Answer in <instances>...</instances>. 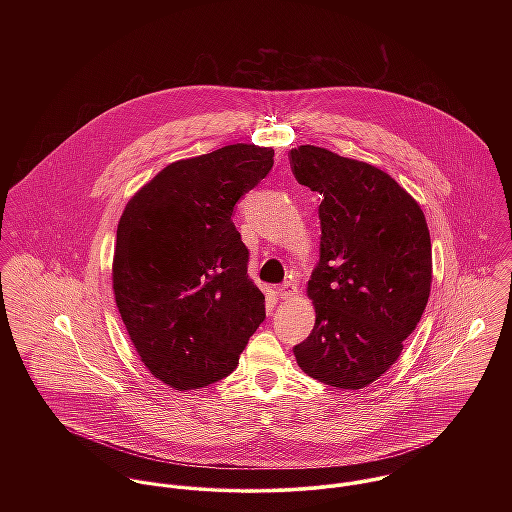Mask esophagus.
Returning <instances> with one entry per match:
<instances>
[{
	"instance_id": "34e87169",
	"label": "esophagus",
	"mask_w": 512,
	"mask_h": 512,
	"mask_svg": "<svg viewBox=\"0 0 512 512\" xmlns=\"http://www.w3.org/2000/svg\"><path fill=\"white\" fill-rule=\"evenodd\" d=\"M278 293L282 295V299H290V297H293V295L297 293V286H295L293 282H286V284H282V286H280Z\"/></svg>"
}]
</instances>
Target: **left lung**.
<instances>
[{"label":"left lung","instance_id":"8db88e82","mask_svg":"<svg viewBox=\"0 0 512 512\" xmlns=\"http://www.w3.org/2000/svg\"><path fill=\"white\" fill-rule=\"evenodd\" d=\"M297 183L317 191L321 244L307 282L309 337L299 368L329 386L359 390L402 353L426 309L432 242L420 205L382 169L325 147L290 151Z\"/></svg>","mask_w":512,"mask_h":512}]
</instances>
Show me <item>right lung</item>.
I'll list each match as a JSON object with an SVG mask.
<instances>
[{
	"label": "right lung",
	"mask_w": 512,
	"mask_h": 512,
	"mask_svg": "<svg viewBox=\"0 0 512 512\" xmlns=\"http://www.w3.org/2000/svg\"><path fill=\"white\" fill-rule=\"evenodd\" d=\"M274 149L234 144L161 169L118 222L112 286L147 370L175 390L228 376L266 319L232 222L272 169Z\"/></svg>",
	"instance_id": "add662e5"
}]
</instances>
